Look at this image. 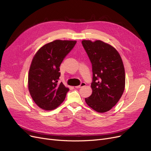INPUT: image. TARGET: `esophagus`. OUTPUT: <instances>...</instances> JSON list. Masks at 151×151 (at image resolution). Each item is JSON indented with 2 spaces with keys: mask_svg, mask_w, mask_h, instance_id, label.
<instances>
[{
  "mask_svg": "<svg viewBox=\"0 0 151 151\" xmlns=\"http://www.w3.org/2000/svg\"><path fill=\"white\" fill-rule=\"evenodd\" d=\"M86 83H81V84L79 85V86H76V88H81V87H83V86H86Z\"/></svg>",
  "mask_w": 151,
  "mask_h": 151,
  "instance_id": "1",
  "label": "esophagus"
}]
</instances>
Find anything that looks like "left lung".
Returning a JSON list of instances; mask_svg holds the SVG:
<instances>
[{
  "mask_svg": "<svg viewBox=\"0 0 151 151\" xmlns=\"http://www.w3.org/2000/svg\"><path fill=\"white\" fill-rule=\"evenodd\" d=\"M82 44L93 68V92L85 98L86 103L96 111L106 112L119 101L125 89L122 58L115 48L101 40H83Z\"/></svg>",
  "mask_w": 151,
  "mask_h": 151,
  "instance_id": "8db88e82",
  "label": "left lung"
}]
</instances>
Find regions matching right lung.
Returning a JSON list of instances; mask_svg holds the SVG:
<instances>
[{"label": "right lung", "mask_w": 151, "mask_h": 151, "mask_svg": "<svg viewBox=\"0 0 151 151\" xmlns=\"http://www.w3.org/2000/svg\"><path fill=\"white\" fill-rule=\"evenodd\" d=\"M76 41L57 40L41 47L32 60L28 74V89L38 106L45 110L57 108L69 90L61 83L60 65L74 48Z\"/></svg>", "instance_id": "obj_1"}]
</instances>
